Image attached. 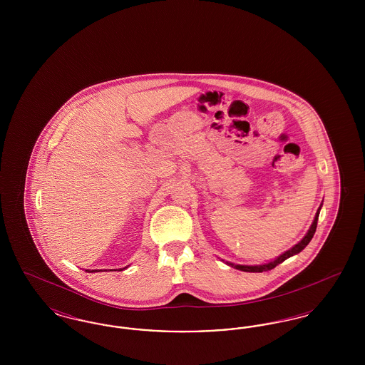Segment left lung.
<instances>
[{"label": "left lung", "instance_id": "8db88e82", "mask_svg": "<svg viewBox=\"0 0 365 365\" xmlns=\"http://www.w3.org/2000/svg\"><path fill=\"white\" fill-rule=\"evenodd\" d=\"M320 208H322V205L317 209L312 226L308 230L307 235H305L299 242L294 245L292 249H289L287 252H284L283 255H280L275 260L269 261V262H267V264H261V265H241V264H232V262H227V264H228L230 267H234V268H237V269H240V271H245V272H262V271H269V269L275 268L280 262H283V261L287 260L289 257H292V256H294L297 253H299L308 243L311 242V240L313 238V234H314V231H316V227H317V219H319Z\"/></svg>", "mask_w": 365, "mask_h": 365}]
</instances>
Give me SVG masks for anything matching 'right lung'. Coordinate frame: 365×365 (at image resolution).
<instances>
[{
	"label": "right lung",
	"mask_w": 365,
	"mask_h": 365,
	"mask_svg": "<svg viewBox=\"0 0 365 365\" xmlns=\"http://www.w3.org/2000/svg\"><path fill=\"white\" fill-rule=\"evenodd\" d=\"M124 268H127V267H124ZM100 271H106V269H86V272H100ZM110 271H113V269H110Z\"/></svg>",
	"instance_id": "obj_1"
}]
</instances>
